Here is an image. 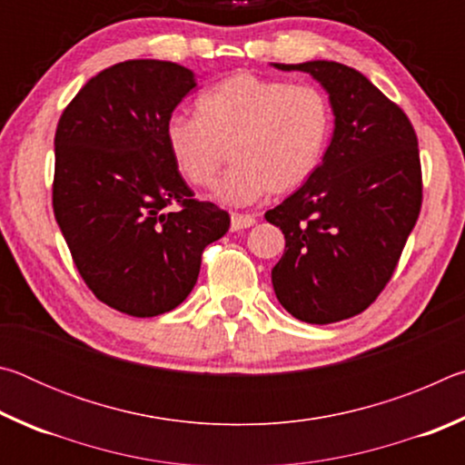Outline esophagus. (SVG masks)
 I'll return each instance as SVG.
<instances>
[{
    "instance_id": "obj_1",
    "label": "esophagus",
    "mask_w": 465,
    "mask_h": 465,
    "mask_svg": "<svg viewBox=\"0 0 465 465\" xmlns=\"http://www.w3.org/2000/svg\"><path fill=\"white\" fill-rule=\"evenodd\" d=\"M254 223H256L254 215H243V213H233L232 215V230L233 232L246 230V227H252Z\"/></svg>"
}]
</instances>
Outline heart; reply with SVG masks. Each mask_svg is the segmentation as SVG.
Returning a JSON list of instances; mask_svg holds the SVG:
<instances>
[{
    "instance_id": "obj_1",
    "label": "heart",
    "mask_w": 465,
    "mask_h": 465,
    "mask_svg": "<svg viewBox=\"0 0 465 465\" xmlns=\"http://www.w3.org/2000/svg\"><path fill=\"white\" fill-rule=\"evenodd\" d=\"M196 113L168 121L172 162L186 183L211 188L232 155L235 166L217 193L230 204L303 186L324 162L334 129L332 104L318 85L250 72L233 74L204 92Z\"/></svg>"
}]
</instances>
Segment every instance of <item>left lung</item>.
<instances>
[{
    "label": "left lung",
    "instance_id": "1",
    "mask_svg": "<svg viewBox=\"0 0 465 465\" xmlns=\"http://www.w3.org/2000/svg\"><path fill=\"white\" fill-rule=\"evenodd\" d=\"M330 94L334 135L308 183L266 222L285 233L272 269L277 299L308 324H332L371 305L396 271L422 204L419 139L396 102L336 61L297 65Z\"/></svg>",
    "mask_w": 465,
    "mask_h": 465
}]
</instances>
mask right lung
Here are the masks:
<instances>
[{
  "mask_svg": "<svg viewBox=\"0 0 465 465\" xmlns=\"http://www.w3.org/2000/svg\"><path fill=\"white\" fill-rule=\"evenodd\" d=\"M194 85L178 63H116L75 94L54 133L63 238L92 293L135 318L178 308L203 250L230 230V213L196 201L168 152L166 124Z\"/></svg>",
  "mask_w": 465,
  "mask_h": 465,
  "instance_id": "obj_1",
  "label": "right lung"
}]
</instances>
